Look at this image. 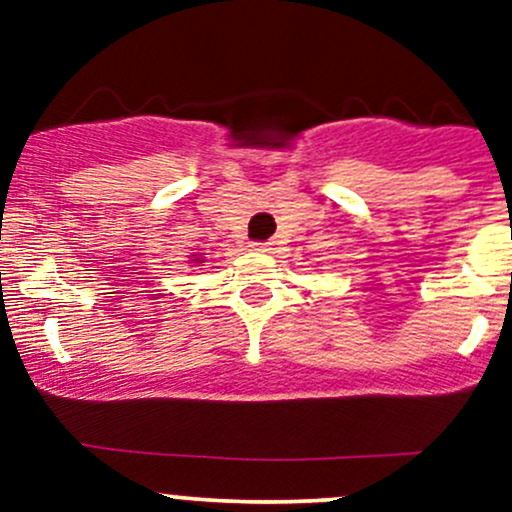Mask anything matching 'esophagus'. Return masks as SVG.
<instances>
[{"label":"esophagus","mask_w":512,"mask_h":512,"mask_svg":"<svg viewBox=\"0 0 512 512\" xmlns=\"http://www.w3.org/2000/svg\"><path fill=\"white\" fill-rule=\"evenodd\" d=\"M252 250H257V252H267L270 250V242H252Z\"/></svg>","instance_id":"obj_1"}]
</instances>
